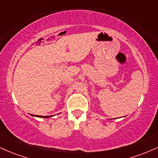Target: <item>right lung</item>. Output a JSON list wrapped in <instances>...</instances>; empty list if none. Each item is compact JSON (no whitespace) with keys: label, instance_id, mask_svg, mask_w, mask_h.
<instances>
[{"label":"right lung","instance_id":"obj_1","mask_svg":"<svg viewBox=\"0 0 158 158\" xmlns=\"http://www.w3.org/2000/svg\"><path fill=\"white\" fill-rule=\"evenodd\" d=\"M32 116H35V115H32ZM52 116H39V115H36L35 117H44V118H48V117H52Z\"/></svg>","mask_w":158,"mask_h":158}]
</instances>
